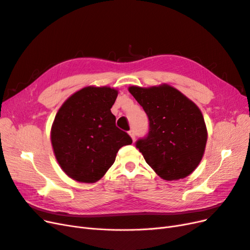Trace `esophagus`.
<instances>
[{
    "mask_svg": "<svg viewBox=\"0 0 250 250\" xmlns=\"http://www.w3.org/2000/svg\"><path fill=\"white\" fill-rule=\"evenodd\" d=\"M128 133H129V135L131 137L132 141H134V139H135V132H134V130H133V129H131V130L128 131Z\"/></svg>",
    "mask_w": 250,
    "mask_h": 250,
    "instance_id": "1",
    "label": "esophagus"
}]
</instances>
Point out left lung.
<instances>
[{"label": "left lung", "mask_w": 250, "mask_h": 250, "mask_svg": "<svg viewBox=\"0 0 250 250\" xmlns=\"http://www.w3.org/2000/svg\"><path fill=\"white\" fill-rule=\"evenodd\" d=\"M149 119V132L135 143L146 163L165 180L185 178L197 168L208 131L200 109L168 84L130 86Z\"/></svg>", "instance_id": "1"}]
</instances>
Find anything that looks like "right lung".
<instances>
[{
  "label": "right lung",
  "mask_w": 250,
  "mask_h": 250,
  "mask_svg": "<svg viewBox=\"0 0 250 250\" xmlns=\"http://www.w3.org/2000/svg\"><path fill=\"white\" fill-rule=\"evenodd\" d=\"M118 90L87 86L73 94L59 108L51 142L60 167L79 183L101 179L115 163L121 147L131 138L116 126L112 107Z\"/></svg>",
  "instance_id": "1"
}]
</instances>
